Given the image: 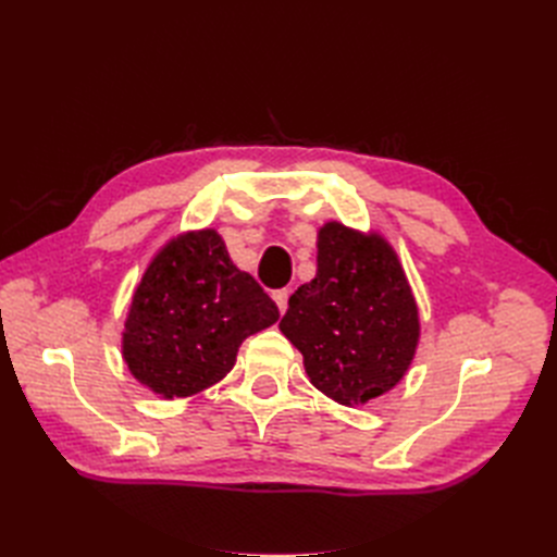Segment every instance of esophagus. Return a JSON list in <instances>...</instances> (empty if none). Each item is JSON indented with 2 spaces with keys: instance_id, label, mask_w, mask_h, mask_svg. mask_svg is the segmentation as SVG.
<instances>
[{
  "instance_id": "esophagus-1",
  "label": "esophagus",
  "mask_w": 557,
  "mask_h": 557,
  "mask_svg": "<svg viewBox=\"0 0 557 557\" xmlns=\"http://www.w3.org/2000/svg\"><path fill=\"white\" fill-rule=\"evenodd\" d=\"M288 297H290V290H288V288H283V290H276V293H274V301H276V307H278L281 313H285V309H288Z\"/></svg>"
}]
</instances>
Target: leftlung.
Listing matches in <instances>:
<instances>
[{"instance_id":"left-lung-1","label":"left lung","mask_w":557,"mask_h":557,"mask_svg":"<svg viewBox=\"0 0 557 557\" xmlns=\"http://www.w3.org/2000/svg\"><path fill=\"white\" fill-rule=\"evenodd\" d=\"M278 327L305 356L309 381L344 407L393 391L420 336L393 246L336 221L320 227L315 278L295 290Z\"/></svg>"}]
</instances>
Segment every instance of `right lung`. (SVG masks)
I'll return each mask as SVG.
<instances>
[{
  "mask_svg": "<svg viewBox=\"0 0 557 557\" xmlns=\"http://www.w3.org/2000/svg\"><path fill=\"white\" fill-rule=\"evenodd\" d=\"M276 320L278 307L230 260L221 234L185 232L156 252L132 295L123 360L156 395L190 397L221 381L246 336Z\"/></svg>",
  "mask_w": 557,
  "mask_h": 557,
  "instance_id": "obj_1",
  "label": "right lung"
}]
</instances>
